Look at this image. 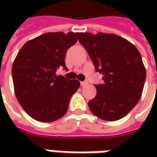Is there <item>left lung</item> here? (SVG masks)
<instances>
[{
    "label": "left lung",
    "instance_id": "8db88e82",
    "mask_svg": "<svg viewBox=\"0 0 157 157\" xmlns=\"http://www.w3.org/2000/svg\"><path fill=\"white\" fill-rule=\"evenodd\" d=\"M78 41L73 32H49L28 41L12 65L15 94L23 110L42 122L66 113L72 94L79 88L74 72H67L66 52Z\"/></svg>",
    "mask_w": 157,
    "mask_h": 157
}]
</instances>
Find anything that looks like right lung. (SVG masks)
<instances>
[{
  "label": "right lung",
  "mask_w": 157,
  "mask_h": 157,
  "mask_svg": "<svg viewBox=\"0 0 157 157\" xmlns=\"http://www.w3.org/2000/svg\"><path fill=\"white\" fill-rule=\"evenodd\" d=\"M83 46L104 82L95 86L97 94L88 102L101 120L118 121L139 101L146 78L142 56L133 44L115 34H90Z\"/></svg>",
  "instance_id": "add662e5"
}]
</instances>
